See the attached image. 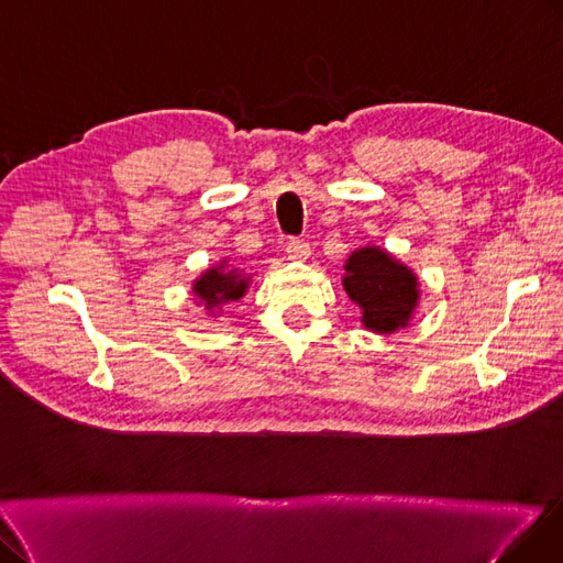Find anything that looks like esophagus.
I'll return each mask as SVG.
<instances>
[{
    "label": "esophagus",
    "instance_id": "esophagus-1",
    "mask_svg": "<svg viewBox=\"0 0 563 563\" xmlns=\"http://www.w3.org/2000/svg\"><path fill=\"white\" fill-rule=\"evenodd\" d=\"M309 242H305V240H300V238H288V242H286V254H288V258H294V261H305L307 256H309Z\"/></svg>",
    "mask_w": 563,
    "mask_h": 563
}]
</instances>
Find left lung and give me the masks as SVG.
<instances>
[{"instance_id": "obj_1", "label": "left lung", "mask_w": 563, "mask_h": 563, "mask_svg": "<svg viewBox=\"0 0 563 563\" xmlns=\"http://www.w3.org/2000/svg\"><path fill=\"white\" fill-rule=\"evenodd\" d=\"M344 288L363 309V323L374 332H395L409 323L418 302V279L376 246L357 250L346 261Z\"/></svg>"}]
</instances>
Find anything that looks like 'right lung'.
Wrapping results in <instances>:
<instances>
[{
	"label": "right lung",
	"instance_id": "right-lung-1",
	"mask_svg": "<svg viewBox=\"0 0 563 563\" xmlns=\"http://www.w3.org/2000/svg\"><path fill=\"white\" fill-rule=\"evenodd\" d=\"M250 279H244L238 275V269H223V263L214 269H208V273L200 277L194 284V294L206 302L208 309L219 307L223 302L240 300L246 290V284Z\"/></svg>",
	"mask_w": 563,
	"mask_h": 563
}]
</instances>
